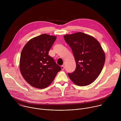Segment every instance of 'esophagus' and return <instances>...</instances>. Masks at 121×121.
<instances>
[{"label": "esophagus", "instance_id": "obj_1", "mask_svg": "<svg viewBox=\"0 0 121 121\" xmlns=\"http://www.w3.org/2000/svg\"><path fill=\"white\" fill-rule=\"evenodd\" d=\"M61 69H62V70H64L65 69V66L64 65H62L61 66Z\"/></svg>", "mask_w": 121, "mask_h": 121}]
</instances>
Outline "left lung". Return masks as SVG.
<instances>
[{"instance_id": "left-lung-1", "label": "left lung", "mask_w": 121, "mask_h": 121, "mask_svg": "<svg viewBox=\"0 0 121 121\" xmlns=\"http://www.w3.org/2000/svg\"><path fill=\"white\" fill-rule=\"evenodd\" d=\"M64 37L72 49L76 63L75 71L68 73V77L78 86L91 84L99 75L105 61L104 52L99 43L81 32L66 34Z\"/></svg>"}]
</instances>
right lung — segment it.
Instances as JSON below:
<instances>
[{
  "instance_id": "add662e5",
  "label": "right lung",
  "mask_w": 121,
  "mask_h": 121,
  "mask_svg": "<svg viewBox=\"0 0 121 121\" xmlns=\"http://www.w3.org/2000/svg\"><path fill=\"white\" fill-rule=\"evenodd\" d=\"M56 37L43 34L30 39L21 55L20 69L24 79L33 87H47L61 70L54 59L48 55Z\"/></svg>"
}]
</instances>
